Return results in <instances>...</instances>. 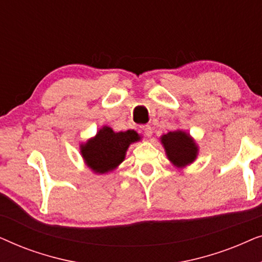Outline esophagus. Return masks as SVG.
<instances>
[{
	"instance_id": "1",
	"label": "esophagus",
	"mask_w": 262,
	"mask_h": 262,
	"mask_svg": "<svg viewBox=\"0 0 262 262\" xmlns=\"http://www.w3.org/2000/svg\"><path fill=\"white\" fill-rule=\"evenodd\" d=\"M141 130L143 134H144L146 137H151L152 135V127L150 126V125H142L141 126Z\"/></svg>"
}]
</instances>
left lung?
<instances>
[{"label":"left lung","instance_id":"obj_1","mask_svg":"<svg viewBox=\"0 0 262 262\" xmlns=\"http://www.w3.org/2000/svg\"><path fill=\"white\" fill-rule=\"evenodd\" d=\"M167 159L177 168H185L194 162L199 148L194 138L184 130L170 131L160 137Z\"/></svg>","mask_w":262,"mask_h":262}]
</instances>
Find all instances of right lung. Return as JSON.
Masks as SVG:
<instances>
[{
    "label": "right lung",
    "mask_w": 262,
    "mask_h": 262,
    "mask_svg": "<svg viewBox=\"0 0 262 262\" xmlns=\"http://www.w3.org/2000/svg\"><path fill=\"white\" fill-rule=\"evenodd\" d=\"M135 130L113 131L103 125L94 137L80 145V152L84 163L95 174H107L119 167L125 160L126 151L132 143L141 141Z\"/></svg>",
    "instance_id": "right-lung-1"
}]
</instances>
